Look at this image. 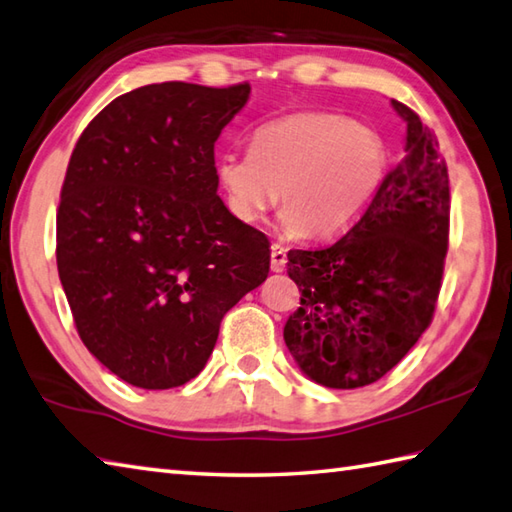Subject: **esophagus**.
Returning a JSON list of instances; mask_svg holds the SVG:
<instances>
[{
	"instance_id": "esophagus-1",
	"label": "esophagus",
	"mask_w": 512,
	"mask_h": 512,
	"mask_svg": "<svg viewBox=\"0 0 512 512\" xmlns=\"http://www.w3.org/2000/svg\"><path fill=\"white\" fill-rule=\"evenodd\" d=\"M286 248L279 246V244H273L270 246V268L275 270V273H282V270L286 268Z\"/></svg>"
}]
</instances>
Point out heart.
Listing matches in <instances>:
<instances>
[{
  "instance_id": "b5f03b06",
  "label": "heart",
  "mask_w": 512,
  "mask_h": 512,
  "mask_svg": "<svg viewBox=\"0 0 512 512\" xmlns=\"http://www.w3.org/2000/svg\"><path fill=\"white\" fill-rule=\"evenodd\" d=\"M386 170L388 148L375 128L299 110L259 126L248 153L219 155L215 179L239 222H262L282 199L286 235L330 239L364 215Z\"/></svg>"
}]
</instances>
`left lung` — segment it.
Masks as SVG:
<instances>
[{
  "label": "left lung",
  "instance_id": "obj_1",
  "mask_svg": "<svg viewBox=\"0 0 512 512\" xmlns=\"http://www.w3.org/2000/svg\"><path fill=\"white\" fill-rule=\"evenodd\" d=\"M406 157L364 215L335 242L288 250L302 306L284 342L297 366L328 388H362L395 368L433 322L448 250V168L430 128L393 99Z\"/></svg>",
  "mask_w": 512,
  "mask_h": 512
}]
</instances>
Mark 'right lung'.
Masks as SVG:
<instances>
[{
	"instance_id": "1",
	"label": "right lung",
	"mask_w": 512,
	"mask_h": 512,
	"mask_svg": "<svg viewBox=\"0 0 512 512\" xmlns=\"http://www.w3.org/2000/svg\"><path fill=\"white\" fill-rule=\"evenodd\" d=\"M250 84H150L77 139L57 210V270L84 346L146 390L202 373L224 315L268 277V237L217 195L215 142Z\"/></svg>"
}]
</instances>
